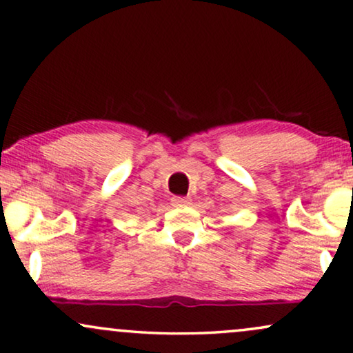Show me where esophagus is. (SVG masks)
<instances>
[{"mask_svg": "<svg viewBox=\"0 0 353 353\" xmlns=\"http://www.w3.org/2000/svg\"><path fill=\"white\" fill-rule=\"evenodd\" d=\"M171 203L172 206H177V208H182V206H189L190 205V199H187V196H172L171 199Z\"/></svg>", "mask_w": 353, "mask_h": 353, "instance_id": "obj_1", "label": "esophagus"}]
</instances>
